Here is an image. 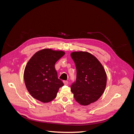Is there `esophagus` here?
I'll return each instance as SVG.
<instances>
[{"label": "esophagus", "mask_w": 134, "mask_h": 134, "mask_svg": "<svg viewBox=\"0 0 134 134\" xmlns=\"http://www.w3.org/2000/svg\"><path fill=\"white\" fill-rule=\"evenodd\" d=\"M63 82H64V84L65 85H66V86L69 84V82H68V81H65H65H64Z\"/></svg>", "instance_id": "obj_1"}]
</instances>
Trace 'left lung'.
Listing matches in <instances>:
<instances>
[{
  "instance_id": "1",
  "label": "left lung",
  "mask_w": 134,
  "mask_h": 134,
  "mask_svg": "<svg viewBox=\"0 0 134 134\" xmlns=\"http://www.w3.org/2000/svg\"><path fill=\"white\" fill-rule=\"evenodd\" d=\"M76 69V82L71 91L75 100L87 106L98 100L104 92L107 74L103 65L94 55L86 51L71 53Z\"/></svg>"
}]
</instances>
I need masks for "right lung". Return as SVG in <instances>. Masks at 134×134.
<instances>
[{
	"label": "right lung",
	"instance_id": "add662e5",
	"mask_svg": "<svg viewBox=\"0 0 134 134\" xmlns=\"http://www.w3.org/2000/svg\"><path fill=\"white\" fill-rule=\"evenodd\" d=\"M64 55L63 51L44 48L36 52L28 61L24 71V80L34 98L48 103L56 98L64 83L58 78L55 65Z\"/></svg>",
	"mask_w": 134,
	"mask_h": 134
}]
</instances>
